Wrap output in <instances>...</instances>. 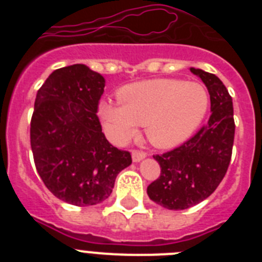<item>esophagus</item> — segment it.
<instances>
[{
	"label": "esophagus",
	"instance_id": "1",
	"mask_svg": "<svg viewBox=\"0 0 262 262\" xmlns=\"http://www.w3.org/2000/svg\"><path fill=\"white\" fill-rule=\"evenodd\" d=\"M145 156H147V154H145V152L136 151V149H134V151H133L134 163H139V161H142L143 159H145Z\"/></svg>",
	"mask_w": 262,
	"mask_h": 262
}]
</instances>
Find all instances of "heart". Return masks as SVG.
<instances>
[{
	"instance_id": "obj_1",
	"label": "heart",
	"mask_w": 262,
	"mask_h": 262,
	"mask_svg": "<svg viewBox=\"0 0 262 262\" xmlns=\"http://www.w3.org/2000/svg\"><path fill=\"white\" fill-rule=\"evenodd\" d=\"M119 103L101 101L98 117L117 143H127L145 126L149 142L159 148L181 144L202 123L210 98L198 82L157 78L134 82L118 92Z\"/></svg>"
}]
</instances>
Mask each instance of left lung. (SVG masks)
Wrapping results in <instances>:
<instances>
[{
	"mask_svg": "<svg viewBox=\"0 0 262 262\" xmlns=\"http://www.w3.org/2000/svg\"><path fill=\"white\" fill-rule=\"evenodd\" d=\"M206 85L211 115L206 126L180 147L154 159L161 173L147 187L154 202L168 210H185L211 195L230 165L235 138L232 98L212 73L190 68Z\"/></svg>",
	"mask_w": 262,
	"mask_h": 262,
	"instance_id": "8db88e82",
	"label": "left lung"
}]
</instances>
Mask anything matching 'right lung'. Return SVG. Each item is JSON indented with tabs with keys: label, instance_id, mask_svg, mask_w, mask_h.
<instances>
[{
	"label": "right lung",
	"instance_id": "obj_1",
	"mask_svg": "<svg viewBox=\"0 0 262 262\" xmlns=\"http://www.w3.org/2000/svg\"><path fill=\"white\" fill-rule=\"evenodd\" d=\"M105 78L84 64L53 71L38 90L30 127L36 170L48 190L75 206L108 198L127 151L107 142L97 117Z\"/></svg>",
	"mask_w": 262,
	"mask_h": 262
}]
</instances>
